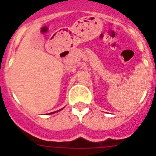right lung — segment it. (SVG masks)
<instances>
[{
  "mask_svg": "<svg viewBox=\"0 0 156 156\" xmlns=\"http://www.w3.org/2000/svg\"><path fill=\"white\" fill-rule=\"evenodd\" d=\"M61 110V109H60ZM60 110H58V111H60ZM58 111H56V112H58ZM51 113H53V112H51Z\"/></svg>",
  "mask_w": 156,
  "mask_h": 156,
  "instance_id": "right-lung-1",
  "label": "right lung"
}]
</instances>
